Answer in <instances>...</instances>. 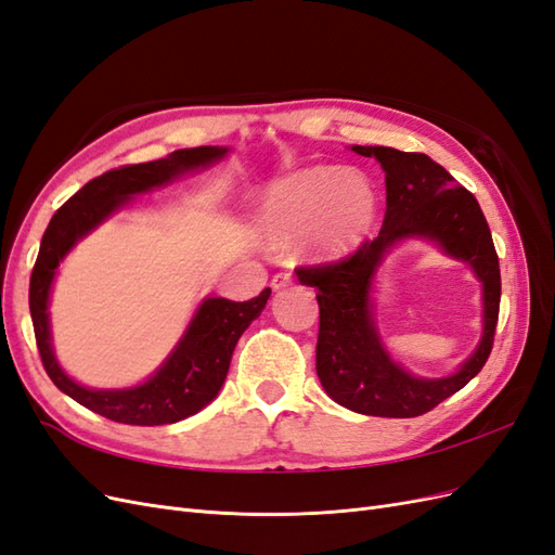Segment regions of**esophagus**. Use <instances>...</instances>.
Wrapping results in <instances>:
<instances>
[{"label": "esophagus", "instance_id": "1", "mask_svg": "<svg viewBox=\"0 0 555 555\" xmlns=\"http://www.w3.org/2000/svg\"><path fill=\"white\" fill-rule=\"evenodd\" d=\"M292 282H294V275H292L289 271H282V273H275V275H273L271 287H273V289H284V287H289Z\"/></svg>", "mask_w": 555, "mask_h": 555}]
</instances>
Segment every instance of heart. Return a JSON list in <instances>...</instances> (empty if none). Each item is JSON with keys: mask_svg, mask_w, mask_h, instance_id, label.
Returning <instances> with one entry per match:
<instances>
[{"mask_svg": "<svg viewBox=\"0 0 555 555\" xmlns=\"http://www.w3.org/2000/svg\"><path fill=\"white\" fill-rule=\"evenodd\" d=\"M375 210V192L363 176L310 166L268 188L263 224L271 236L282 241H296L310 233L319 251L340 257L363 243Z\"/></svg>", "mask_w": 555, "mask_h": 555, "instance_id": "b5f03b06", "label": "heart"}]
</instances>
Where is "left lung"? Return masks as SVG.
<instances>
[{
    "instance_id": "obj_1",
    "label": "left lung",
    "mask_w": 555,
    "mask_h": 555,
    "mask_svg": "<svg viewBox=\"0 0 555 555\" xmlns=\"http://www.w3.org/2000/svg\"><path fill=\"white\" fill-rule=\"evenodd\" d=\"M375 157L386 180V215L375 241L333 263L298 266L300 284L317 289V375L338 405L371 416L412 418L438 408L473 379L493 349L500 312V263L489 222L473 192L424 153L384 145H354ZM422 235L467 260L485 284V335L476 354L456 376L414 378L396 366L376 335L370 287L380 255L398 240Z\"/></svg>"
}]
</instances>
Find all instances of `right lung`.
Wrapping results in <instances>:
<instances>
[{"label": "right lung", "mask_w": 555, "mask_h": 555, "mask_svg": "<svg viewBox=\"0 0 555 555\" xmlns=\"http://www.w3.org/2000/svg\"><path fill=\"white\" fill-rule=\"evenodd\" d=\"M227 155V147L201 145L176 150L166 159L145 164H127L120 169L106 171L80 188L50 220L35 271L29 278V312L35 324V338L41 363L48 377L62 393L80 402L96 414L117 424L131 426H162L176 424L204 410L220 393L229 373L231 354L243 331L255 322L266 308L271 289H263L257 298L236 300L206 298L198 306L192 324L184 331L182 340L171 351V357L159 367L157 375L133 389L94 391L76 384L55 361L50 347L48 324V296L60 261L66 257L76 241L90 233L96 224L127 204L133 194L147 192L201 166H208Z\"/></svg>", "instance_id": "add662e5"}]
</instances>
